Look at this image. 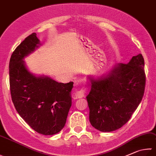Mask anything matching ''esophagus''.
<instances>
[{
  "label": "esophagus",
  "instance_id": "obj_1",
  "mask_svg": "<svg viewBox=\"0 0 156 156\" xmlns=\"http://www.w3.org/2000/svg\"><path fill=\"white\" fill-rule=\"evenodd\" d=\"M86 91H87V88L86 87H83V88H81V90H78L77 93H76V96H77V98H81L86 96Z\"/></svg>",
  "mask_w": 156,
  "mask_h": 156
}]
</instances>
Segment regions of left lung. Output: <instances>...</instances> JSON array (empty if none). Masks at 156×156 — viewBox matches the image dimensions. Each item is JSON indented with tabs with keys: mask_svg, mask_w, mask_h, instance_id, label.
Returning a JSON list of instances; mask_svg holds the SVG:
<instances>
[{
	"mask_svg": "<svg viewBox=\"0 0 156 156\" xmlns=\"http://www.w3.org/2000/svg\"><path fill=\"white\" fill-rule=\"evenodd\" d=\"M144 66V58L139 54L128 64H117L103 78H90L91 90L86 98L94 128L111 132L130 120L145 92Z\"/></svg>",
	"mask_w": 156,
	"mask_h": 156,
	"instance_id": "1",
	"label": "left lung"
}]
</instances>
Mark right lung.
<instances>
[{
  "label": "right lung",
  "instance_id": "add662e5",
  "mask_svg": "<svg viewBox=\"0 0 156 156\" xmlns=\"http://www.w3.org/2000/svg\"><path fill=\"white\" fill-rule=\"evenodd\" d=\"M39 44L36 33L17 47L9 62V85L14 107L23 119L37 133L53 135L65 126L70 107L73 82L63 83L48 77H35L23 59Z\"/></svg>",
  "mask_w": 156,
  "mask_h": 156
}]
</instances>
